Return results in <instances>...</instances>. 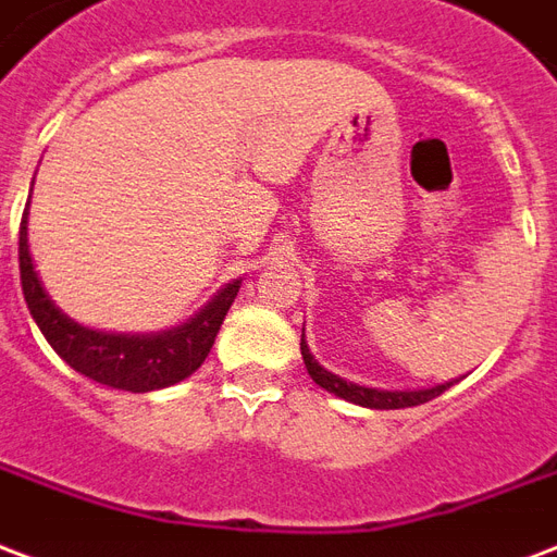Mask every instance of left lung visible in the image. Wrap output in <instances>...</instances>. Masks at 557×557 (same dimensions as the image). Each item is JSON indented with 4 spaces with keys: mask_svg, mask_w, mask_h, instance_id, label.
I'll return each mask as SVG.
<instances>
[{
    "mask_svg": "<svg viewBox=\"0 0 557 557\" xmlns=\"http://www.w3.org/2000/svg\"><path fill=\"white\" fill-rule=\"evenodd\" d=\"M299 349H302V361L305 370L311 375L313 382L320 384L323 391L334 393V396H341L346 403L361 405V408H375V411H396V408H413V405L422 403H432L434 396H441L443 391H449L455 382L446 384H434V387H422V391H382V387H367V384H355L341 379L332 370H325L323 363L313 358V352L308 349V341H305V329H302V343H299Z\"/></svg>",
    "mask_w": 557,
    "mask_h": 557,
    "instance_id": "obj_1",
    "label": "left lung"
}]
</instances>
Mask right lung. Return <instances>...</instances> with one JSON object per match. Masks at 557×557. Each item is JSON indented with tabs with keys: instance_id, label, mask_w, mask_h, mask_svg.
<instances>
[{
	"instance_id": "1",
	"label": "right lung",
	"mask_w": 557,
	"mask_h": 557,
	"mask_svg": "<svg viewBox=\"0 0 557 557\" xmlns=\"http://www.w3.org/2000/svg\"><path fill=\"white\" fill-rule=\"evenodd\" d=\"M20 282L37 329L75 373L128 393L161 391L194 375L211 352L225 313L240 290V278H234L220 287L187 323L164 332H99L90 325L75 323L70 313L52 302L35 270V258L28 249V205L20 223Z\"/></svg>"
}]
</instances>
